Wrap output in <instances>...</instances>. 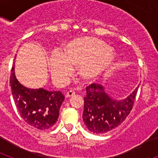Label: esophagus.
I'll return each mask as SVG.
<instances>
[{"mask_svg":"<svg viewBox=\"0 0 158 158\" xmlns=\"http://www.w3.org/2000/svg\"><path fill=\"white\" fill-rule=\"evenodd\" d=\"M75 93H75L73 90H69V91L67 92L66 94H65V97H70V96H73Z\"/></svg>","mask_w":158,"mask_h":158,"instance_id":"1","label":"esophagus"}]
</instances>
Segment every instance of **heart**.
Returning <instances> with one entry per match:
<instances>
[{"label": "heart", "mask_w": 158, "mask_h": 158, "mask_svg": "<svg viewBox=\"0 0 158 158\" xmlns=\"http://www.w3.org/2000/svg\"><path fill=\"white\" fill-rule=\"evenodd\" d=\"M114 54L105 42L93 37L73 40L65 47L63 54L54 53L50 57L51 74L60 83H65L78 66L81 77L92 81L105 72L112 63Z\"/></svg>", "instance_id": "b5f03b06"}]
</instances>
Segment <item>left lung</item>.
I'll return each mask as SVG.
<instances>
[{"instance_id": "left-lung-1", "label": "left lung", "mask_w": 158, "mask_h": 158, "mask_svg": "<svg viewBox=\"0 0 158 158\" xmlns=\"http://www.w3.org/2000/svg\"><path fill=\"white\" fill-rule=\"evenodd\" d=\"M139 87L123 100L113 99L99 84L86 87L82 118L87 129L93 134H104L120 125L133 107Z\"/></svg>"}]
</instances>
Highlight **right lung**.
Listing matches in <instances>:
<instances>
[{
	"mask_svg": "<svg viewBox=\"0 0 158 158\" xmlns=\"http://www.w3.org/2000/svg\"><path fill=\"white\" fill-rule=\"evenodd\" d=\"M10 85L14 102L19 115L30 126L47 130L56 123L65 96L60 91L29 89L19 83L12 66Z\"/></svg>",
	"mask_w": 158,
	"mask_h": 158,
	"instance_id": "obj_1",
	"label": "right lung"
}]
</instances>
